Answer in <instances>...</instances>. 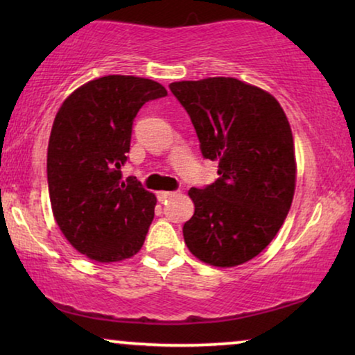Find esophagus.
<instances>
[{
	"label": "esophagus",
	"mask_w": 355,
	"mask_h": 355,
	"mask_svg": "<svg viewBox=\"0 0 355 355\" xmlns=\"http://www.w3.org/2000/svg\"><path fill=\"white\" fill-rule=\"evenodd\" d=\"M173 196H176V192H169V191H162V192H158L157 193V197H158V200H166V198H169V197H173Z\"/></svg>",
	"instance_id": "obj_1"
}]
</instances>
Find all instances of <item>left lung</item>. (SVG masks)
I'll return each mask as SVG.
<instances>
[{"instance_id":"left-lung-1","label":"left lung","mask_w":355,"mask_h":355,"mask_svg":"<svg viewBox=\"0 0 355 355\" xmlns=\"http://www.w3.org/2000/svg\"><path fill=\"white\" fill-rule=\"evenodd\" d=\"M187 111L203 158L220 178L189 191L196 210L184 223L189 250L213 266H236L260 254L288 216L295 187L294 140L268 92L234 77L169 84Z\"/></svg>"}]
</instances>
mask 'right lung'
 Masks as SVG:
<instances>
[{
	"label": "right lung",
	"instance_id": "right-lung-1",
	"mask_svg": "<svg viewBox=\"0 0 355 355\" xmlns=\"http://www.w3.org/2000/svg\"><path fill=\"white\" fill-rule=\"evenodd\" d=\"M166 95L155 80L105 76L72 92L58 111L46 158L53 215L92 260L130 259L144 245L157 197L132 176L123 181L121 168L139 110Z\"/></svg>",
	"mask_w": 355,
	"mask_h": 355
}]
</instances>
